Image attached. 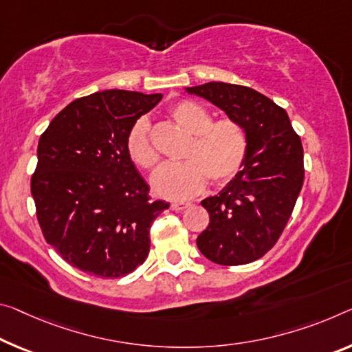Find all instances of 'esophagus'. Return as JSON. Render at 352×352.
Instances as JSON below:
<instances>
[{
  "instance_id": "34e87169",
  "label": "esophagus",
  "mask_w": 352,
  "mask_h": 352,
  "mask_svg": "<svg viewBox=\"0 0 352 352\" xmlns=\"http://www.w3.org/2000/svg\"><path fill=\"white\" fill-rule=\"evenodd\" d=\"M188 206H191V204L189 202H172L170 204V208L175 211H183V210H186Z\"/></svg>"
}]
</instances>
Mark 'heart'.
Here are the masks:
<instances>
[{"label":"heart","mask_w":352,"mask_h":352,"mask_svg":"<svg viewBox=\"0 0 352 352\" xmlns=\"http://www.w3.org/2000/svg\"><path fill=\"white\" fill-rule=\"evenodd\" d=\"M169 114L175 124L191 135L183 163L160 167L152 177V188L158 196L170 200H183L202 191L206 180L224 185L235 177L248 155V136L236 120H213L202 104L183 100L170 106ZM126 153L136 166L153 169L160 155L148 136V124L138 120L128 131Z\"/></svg>","instance_id":"1"}]
</instances>
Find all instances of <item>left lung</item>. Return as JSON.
I'll return each instance as SVG.
<instances>
[{"label":"left lung","mask_w":352,"mask_h":352,"mask_svg":"<svg viewBox=\"0 0 352 352\" xmlns=\"http://www.w3.org/2000/svg\"><path fill=\"white\" fill-rule=\"evenodd\" d=\"M236 120L248 136L241 170L202 200L210 224L197 248L217 265L258 260L282 235L304 183V150L287 111L254 89L228 82L186 87Z\"/></svg>","instance_id":"obj_1"}]
</instances>
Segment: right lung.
I'll use <instances>...</instances> for the list:
<instances>
[{
    "label": "right lung",
    "mask_w": 352,
    "mask_h": 352,
    "mask_svg": "<svg viewBox=\"0 0 352 352\" xmlns=\"http://www.w3.org/2000/svg\"><path fill=\"white\" fill-rule=\"evenodd\" d=\"M161 94L109 91L76 98L38 139L31 178L43 238L67 263L103 278L146 261L150 226L169 208L126 153L128 131Z\"/></svg>",
    "instance_id": "1"
}]
</instances>
